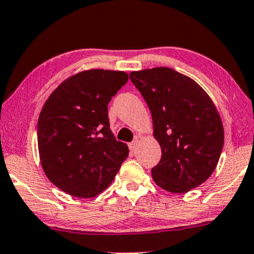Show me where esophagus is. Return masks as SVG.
<instances>
[{
    "label": "esophagus",
    "mask_w": 254,
    "mask_h": 254,
    "mask_svg": "<svg viewBox=\"0 0 254 254\" xmlns=\"http://www.w3.org/2000/svg\"><path fill=\"white\" fill-rule=\"evenodd\" d=\"M128 146H129V150L132 151V152H134V151L136 150V148H138V146H139V139L135 138Z\"/></svg>",
    "instance_id": "esophagus-1"
}]
</instances>
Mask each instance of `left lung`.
<instances>
[{
	"label": "left lung",
	"instance_id": "obj_1",
	"mask_svg": "<svg viewBox=\"0 0 254 254\" xmlns=\"http://www.w3.org/2000/svg\"><path fill=\"white\" fill-rule=\"evenodd\" d=\"M129 78L151 110L162 147L153 181L174 193L201 186L215 170L225 138L213 101L195 80L169 67L133 71Z\"/></svg>",
	"mask_w": 254,
	"mask_h": 254
}]
</instances>
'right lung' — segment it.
I'll use <instances>...</instances> for the list:
<instances>
[{
    "instance_id": "right-lung-1",
    "label": "right lung",
    "mask_w": 254,
    "mask_h": 254,
    "mask_svg": "<svg viewBox=\"0 0 254 254\" xmlns=\"http://www.w3.org/2000/svg\"><path fill=\"white\" fill-rule=\"evenodd\" d=\"M127 80L124 71H83L45 102L38 120L40 162L47 178L68 195L89 198L102 192L128 157L108 119V103Z\"/></svg>"
}]
</instances>
